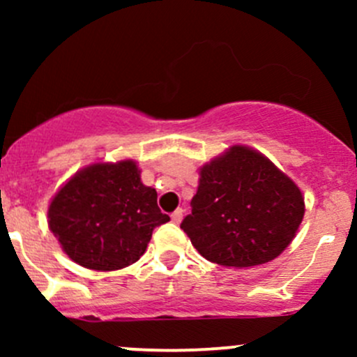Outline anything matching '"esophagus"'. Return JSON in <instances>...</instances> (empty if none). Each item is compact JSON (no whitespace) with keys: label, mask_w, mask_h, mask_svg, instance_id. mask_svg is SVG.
I'll list each match as a JSON object with an SVG mask.
<instances>
[{"label":"esophagus","mask_w":357,"mask_h":357,"mask_svg":"<svg viewBox=\"0 0 357 357\" xmlns=\"http://www.w3.org/2000/svg\"><path fill=\"white\" fill-rule=\"evenodd\" d=\"M171 219H172V222H176V225H178V222H181L183 208H176V211L171 214Z\"/></svg>","instance_id":"1"}]
</instances>
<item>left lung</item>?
<instances>
[{
	"label": "left lung",
	"mask_w": 357,
	"mask_h": 357,
	"mask_svg": "<svg viewBox=\"0 0 357 357\" xmlns=\"http://www.w3.org/2000/svg\"><path fill=\"white\" fill-rule=\"evenodd\" d=\"M192 214L181 222L202 257L252 268L278 257L304 219L301 188L268 157L233 145L199 169Z\"/></svg>",
	"instance_id": "left-lung-1"
}]
</instances>
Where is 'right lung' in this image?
Returning <instances> with one entry per match:
<instances>
[{
  "label": "right lung",
  "instance_id": "right-lung-1",
  "mask_svg": "<svg viewBox=\"0 0 357 357\" xmlns=\"http://www.w3.org/2000/svg\"><path fill=\"white\" fill-rule=\"evenodd\" d=\"M169 221L157 192L142 183L138 162H95L79 169L55 193L48 228L79 266L117 271L135 264L152 231Z\"/></svg>",
  "mask_w": 357,
  "mask_h": 357
}]
</instances>
